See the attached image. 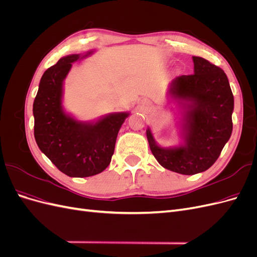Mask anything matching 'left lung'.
Here are the masks:
<instances>
[{
  "mask_svg": "<svg viewBox=\"0 0 257 257\" xmlns=\"http://www.w3.org/2000/svg\"><path fill=\"white\" fill-rule=\"evenodd\" d=\"M194 74L182 75L170 84L169 93L183 109L184 145L162 148L150 128L147 138L152 154L172 172L195 175L211 167L232 132L234 95L223 69L204 58L193 57Z\"/></svg>",
  "mask_w": 257,
  "mask_h": 257,
  "instance_id": "obj_1",
  "label": "left lung"
}]
</instances>
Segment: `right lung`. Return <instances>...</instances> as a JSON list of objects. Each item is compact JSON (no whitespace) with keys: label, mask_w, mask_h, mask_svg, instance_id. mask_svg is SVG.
Returning a JSON list of instances; mask_svg holds the SVG:
<instances>
[{"label":"right lung","mask_w":257,"mask_h":257,"mask_svg":"<svg viewBox=\"0 0 257 257\" xmlns=\"http://www.w3.org/2000/svg\"><path fill=\"white\" fill-rule=\"evenodd\" d=\"M92 52H88L84 57ZM80 54H69L42 77L33 104L34 137L41 151L68 177L94 176L111 161L119 130L130 115L114 112L96 122H80L62 107L63 81Z\"/></svg>","instance_id":"1"}]
</instances>
